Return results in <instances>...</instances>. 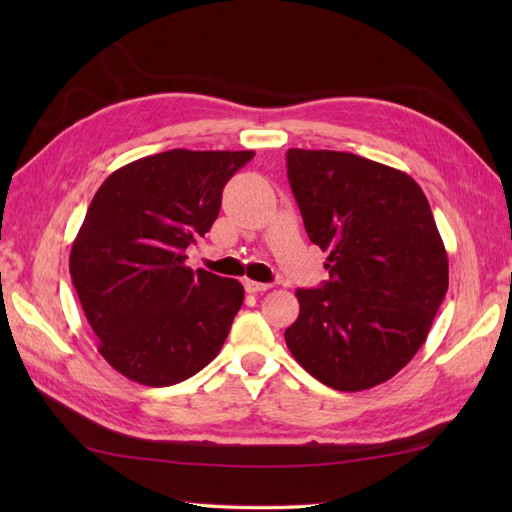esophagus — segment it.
Returning <instances> with one entry per match:
<instances>
[{
  "mask_svg": "<svg viewBox=\"0 0 512 512\" xmlns=\"http://www.w3.org/2000/svg\"><path fill=\"white\" fill-rule=\"evenodd\" d=\"M244 288H246V292H253V295H257V292H266V290H270L273 286H270V284H262V281H250V279H246V281H244Z\"/></svg>",
  "mask_w": 512,
  "mask_h": 512,
  "instance_id": "1",
  "label": "esophagus"
}]
</instances>
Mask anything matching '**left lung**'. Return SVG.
<instances>
[{
	"label": "left lung",
	"instance_id": "obj_1",
	"mask_svg": "<svg viewBox=\"0 0 512 512\" xmlns=\"http://www.w3.org/2000/svg\"><path fill=\"white\" fill-rule=\"evenodd\" d=\"M290 189L330 279L299 288L286 330L297 363L323 385L385 383L427 341L449 288V259L418 182L347 151L288 149Z\"/></svg>",
	"mask_w": 512,
	"mask_h": 512
}]
</instances>
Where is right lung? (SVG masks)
<instances>
[{"mask_svg":"<svg viewBox=\"0 0 512 512\" xmlns=\"http://www.w3.org/2000/svg\"><path fill=\"white\" fill-rule=\"evenodd\" d=\"M255 151L171 149L116 169L90 202L70 275L99 352L116 372L167 387L209 365L242 308L237 279L184 266L224 184Z\"/></svg>","mask_w":512,"mask_h":512,"instance_id":"obj_1","label":"right lung"}]
</instances>
